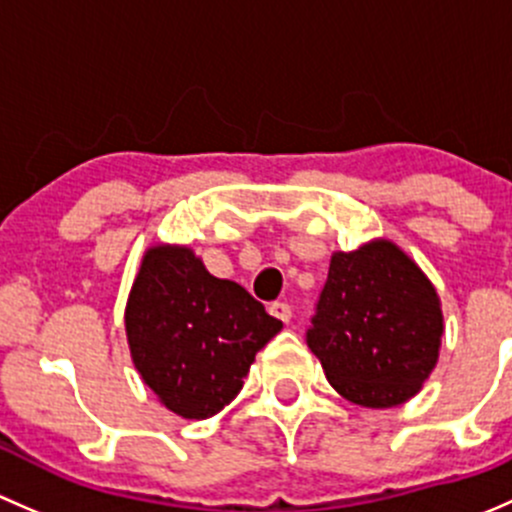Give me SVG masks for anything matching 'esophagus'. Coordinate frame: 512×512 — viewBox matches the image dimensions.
Returning <instances> with one entry per match:
<instances>
[{
	"mask_svg": "<svg viewBox=\"0 0 512 512\" xmlns=\"http://www.w3.org/2000/svg\"><path fill=\"white\" fill-rule=\"evenodd\" d=\"M268 313H271L276 320H281V323H288L293 315V310H291V305L283 303V300H276V303L268 305Z\"/></svg>",
	"mask_w": 512,
	"mask_h": 512,
	"instance_id": "esophagus-1",
	"label": "esophagus"
}]
</instances>
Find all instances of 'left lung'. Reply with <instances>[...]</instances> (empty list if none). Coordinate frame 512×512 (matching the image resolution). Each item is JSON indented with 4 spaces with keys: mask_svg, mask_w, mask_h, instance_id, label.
<instances>
[{
    "mask_svg": "<svg viewBox=\"0 0 512 512\" xmlns=\"http://www.w3.org/2000/svg\"><path fill=\"white\" fill-rule=\"evenodd\" d=\"M441 335L439 293L397 244L335 251L308 347L340 397L370 409L409 402L439 362Z\"/></svg>",
    "mask_w": 512,
    "mask_h": 512,
    "instance_id": "obj_1",
    "label": "left lung"
}]
</instances>
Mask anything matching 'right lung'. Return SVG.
Returning <instances> with one entry per match:
<instances>
[{
	"label": "right lung",
	"instance_id": "add662e5",
	"mask_svg": "<svg viewBox=\"0 0 512 512\" xmlns=\"http://www.w3.org/2000/svg\"><path fill=\"white\" fill-rule=\"evenodd\" d=\"M281 328L246 288L212 276L179 244L145 251L125 305L135 370L182 419H209L234 402L256 352Z\"/></svg>",
	"mask_w": 512,
	"mask_h": 512
}]
</instances>
